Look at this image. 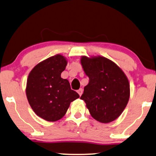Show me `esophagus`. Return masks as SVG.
<instances>
[{"mask_svg": "<svg viewBox=\"0 0 156 156\" xmlns=\"http://www.w3.org/2000/svg\"><path fill=\"white\" fill-rule=\"evenodd\" d=\"M77 92H78V94H79L80 96H81L82 94H83V89H82V88H80L79 90H78V91H77Z\"/></svg>", "mask_w": 156, "mask_h": 156, "instance_id": "esophagus-1", "label": "esophagus"}]
</instances>
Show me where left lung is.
<instances>
[{
    "label": "left lung",
    "mask_w": 156,
    "mask_h": 156,
    "mask_svg": "<svg viewBox=\"0 0 156 156\" xmlns=\"http://www.w3.org/2000/svg\"><path fill=\"white\" fill-rule=\"evenodd\" d=\"M83 68L89 82L84 87L80 99L86 102L90 115L102 123L119 117L129 98V84L124 72L104 57L83 56Z\"/></svg>",
    "instance_id": "left-lung-1"
}]
</instances>
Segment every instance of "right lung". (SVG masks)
Masks as SVG:
<instances>
[{"label":"right lung","instance_id":"1","mask_svg":"<svg viewBox=\"0 0 156 156\" xmlns=\"http://www.w3.org/2000/svg\"><path fill=\"white\" fill-rule=\"evenodd\" d=\"M67 60L57 55L37 65L29 75L27 97L37 115L49 122L60 119L70 102L80 96L70 88L67 79L61 78Z\"/></svg>","mask_w":156,"mask_h":156}]
</instances>
